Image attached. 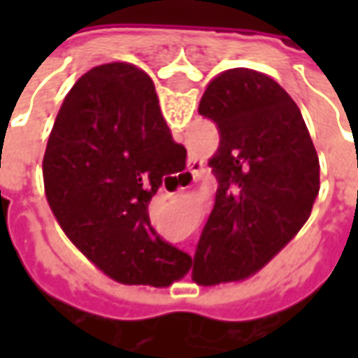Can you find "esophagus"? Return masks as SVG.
Here are the masks:
<instances>
[{
	"instance_id": "1",
	"label": "esophagus",
	"mask_w": 358,
	"mask_h": 358,
	"mask_svg": "<svg viewBox=\"0 0 358 358\" xmlns=\"http://www.w3.org/2000/svg\"><path fill=\"white\" fill-rule=\"evenodd\" d=\"M203 169H205L203 159H199V157H192V159H189V163H187V172H189L194 178H199V176H201ZM189 174H182V178H189Z\"/></svg>"
}]
</instances>
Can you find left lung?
Segmentation results:
<instances>
[{"mask_svg": "<svg viewBox=\"0 0 358 358\" xmlns=\"http://www.w3.org/2000/svg\"><path fill=\"white\" fill-rule=\"evenodd\" d=\"M220 145L209 159L217 199L194 257L201 285L240 282L268 264L307 222L320 163L299 107L274 78L251 69L215 76L199 101Z\"/></svg>", "mask_w": 358, "mask_h": 358, "instance_id": "8db88e82", "label": "left lung"}]
</instances>
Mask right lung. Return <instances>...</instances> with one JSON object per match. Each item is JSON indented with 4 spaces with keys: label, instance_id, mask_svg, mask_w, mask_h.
<instances>
[{
    "label": "right lung",
    "instance_id": "1",
    "mask_svg": "<svg viewBox=\"0 0 358 358\" xmlns=\"http://www.w3.org/2000/svg\"><path fill=\"white\" fill-rule=\"evenodd\" d=\"M174 143L155 84L130 63L90 69L55 117L42 163L50 209L118 284L166 287L189 272L192 257L161 240L148 213L171 178Z\"/></svg>",
    "mask_w": 358,
    "mask_h": 358
}]
</instances>
